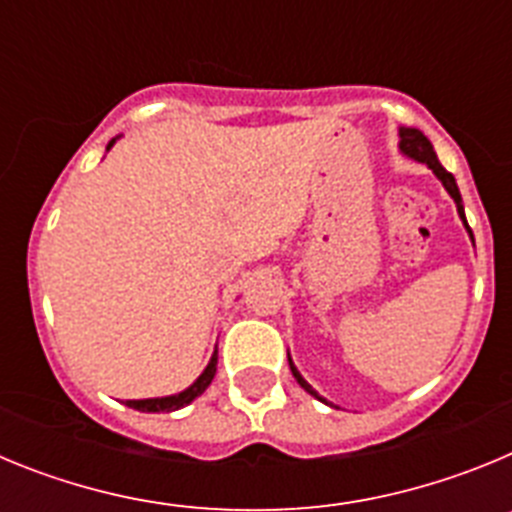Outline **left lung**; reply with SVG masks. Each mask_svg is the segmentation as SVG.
<instances>
[{
	"label": "left lung",
	"instance_id": "1",
	"mask_svg": "<svg viewBox=\"0 0 512 512\" xmlns=\"http://www.w3.org/2000/svg\"><path fill=\"white\" fill-rule=\"evenodd\" d=\"M400 151L405 153V156H410V158H415V161H420V164H425V166H428V169H433V174H436L438 179H441L443 187H446V192H449L451 197H454L456 210H459L461 220H464V225H467V217H464V205H461L459 187H456L454 176H451L449 171H446L441 164H438V156H436V151H433L431 140L425 138V135L420 133V130H415V128H400ZM467 230H469V233H472V228H469V225H467ZM289 369H292V374H295L297 384H300L302 390L310 392V395H315V397H318V400H323V397H320L318 392L312 390L310 384H307L305 379L300 377V372H297L292 361H289Z\"/></svg>",
	"mask_w": 512,
	"mask_h": 512
}]
</instances>
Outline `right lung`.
Wrapping results in <instances>:
<instances>
[{"label":"right lung","instance_id":"add662e5","mask_svg":"<svg viewBox=\"0 0 512 512\" xmlns=\"http://www.w3.org/2000/svg\"><path fill=\"white\" fill-rule=\"evenodd\" d=\"M112 143H115V140H112ZM215 372H217V348H215V354H212L210 364H207V369L200 374V379H197V382H194L189 390L179 392V395H171V397H156V400H128L125 405L133 410H140V413H171V410H179V408H184V405H189L194 397H200L202 392L210 387Z\"/></svg>","mask_w":512,"mask_h":512}]
</instances>
